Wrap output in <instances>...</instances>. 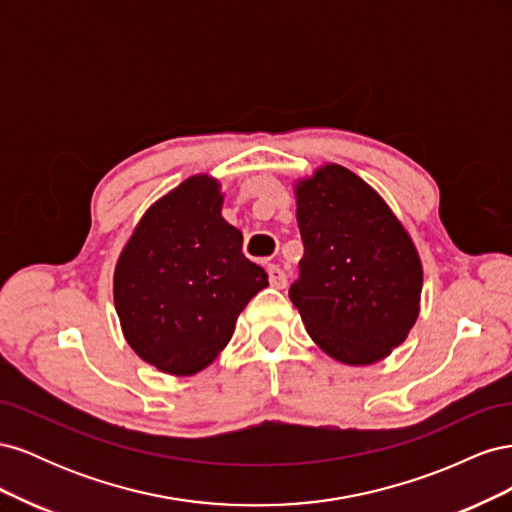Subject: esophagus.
<instances>
[{
  "instance_id": "obj_1",
  "label": "esophagus",
  "mask_w": 512,
  "mask_h": 512,
  "mask_svg": "<svg viewBox=\"0 0 512 512\" xmlns=\"http://www.w3.org/2000/svg\"><path fill=\"white\" fill-rule=\"evenodd\" d=\"M269 282H271L273 288H286L288 275L284 273V269H280L277 265H269Z\"/></svg>"
}]
</instances>
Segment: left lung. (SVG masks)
<instances>
[{"label": "left lung", "instance_id": "left-lung-1", "mask_svg": "<svg viewBox=\"0 0 512 512\" xmlns=\"http://www.w3.org/2000/svg\"><path fill=\"white\" fill-rule=\"evenodd\" d=\"M303 239L290 301L309 337L346 365H371L404 344L418 318L423 267L382 196L327 164L294 185Z\"/></svg>", "mask_w": 512, "mask_h": 512}]
</instances>
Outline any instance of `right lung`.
I'll list each match as a JSON object with an SVG mask.
<instances>
[{
    "label": "right lung",
    "instance_id": "1",
    "mask_svg": "<svg viewBox=\"0 0 512 512\" xmlns=\"http://www.w3.org/2000/svg\"><path fill=\"white\" fill-rule=\"evenodd\" d=\"M222 203L218 179H185L145 211L117 260L113 297L126 342L170 376L211 365L245 305L269 286Z\"/></svg>",
    "mask_w": 512,
    "mask_h": 512
}]
</instances>
